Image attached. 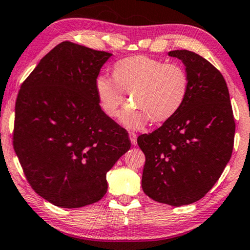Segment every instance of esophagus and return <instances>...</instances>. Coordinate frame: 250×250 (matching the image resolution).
<instances>
[{"label": "esophagus", "instance_id": "1", "mask_svg": "<svg viewBox=\"0 0 250 250\" xmlns=\"http://www.w3.org/2000/svg\"><path fill=\"white\" fill-rule=\"evenodd\" d=\"M129 139H130L131 145L136 146V143H137V135L136 134L133 133V131H130V133H129Z\"/></svg>", "mask_w": 250, "mask_h": 250}]
</instances>
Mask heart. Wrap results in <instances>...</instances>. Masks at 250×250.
<instances>
[{"instance_id":"heart-1","label":"heart","mask_w":250,"mask_h":250,"mask_svg":"<svg viewBox=\"0 0 250 250\" xmlns=\"http://www.w3.org/2000/svg\"><path fill=\"white\" fill-rule=\"evenodd\" d=\"M96 91L110 117L119 115L129 94L133 104L122 120L128 127L139 128L148 120L160 123L176 115L188 97L189 77L179 63L136 55L116 62L113 77H97Z\"/></svg>"}]
</instances>
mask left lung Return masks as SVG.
<instances>
[{
  "label": "left lung",
  "instance_id": "obj_1",
  "mask_svg": "<svg viewBox=\"0 0 250 250\" xmlns=\"http://www.w3.org/2000/svg\"><path fill=\"white\" fill-rule=\"evenodd\" d=\"M186 65L185 104L153 133L137 137L146 163L142 189L166 205L185 206L213 188L233 153L235 121L222 74L199 54L173 50Z\"/></svg>",
  "mask_w": 250,
  "mask_h": 250
}]
</instances>
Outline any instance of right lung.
<instances>
[{
    "instance_id": "1",
    "label": "right lung",
    "mask_w": 250,
    "mask_h": 250,
    "mask_svg": "<svg viewBox=\"0 0 250 250\" xmlns=\"http://www.w3.org/2000/svg\"><path fill=\"white\" fill-rule=\"evenodd\" d=\"M111 54L64 41L21 84L13 146L30 187L61 208H80L107 193V173L131 143L103 113L96 91Z\"/></svg>"
}]
</instances>
